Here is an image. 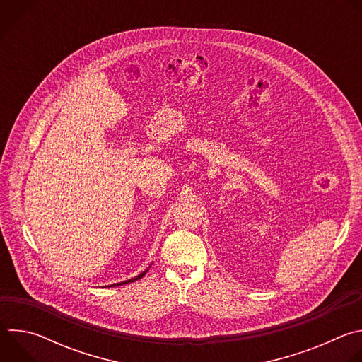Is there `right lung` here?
<instances>
[{
	"label": "right lung",
	"mask_w": 362,
	"mask_h": 362,
	"mask_svg": "<svg viewBox=\"0 0 362 362\" xmlns=\"http://www.w3.org/2000/svg\"><path fill=\"white\" fill-rule=\"evenodd\" d=\"M150 265H151V264H150ZM148 268H150V267H148ZM148 268H147L146 271H143L141 274H139L137 276H134V278H132V279H127V281H123V282H119V284H113V285H109V288H110V286H120V285H124V284H130V282H134V281H137V279L143 278V276L146 275V272L148 271Z\"/></svg>",
	"instance_id": "add662e5"
}]
</instances>
